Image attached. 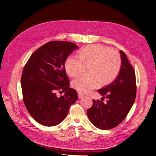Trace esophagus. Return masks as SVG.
<instances>
[{
    "mask_svg": "<svg viewBox=\"0 0 156 156\" xmlns=\"http://www.w3.org/2000/svg\"><path fill=\"white\" fill-rule=\"evenodd\" d=\"M78 98H79V99H81L82 98L84 97V95L80 93H78Z\"/></svg>",
    "mask_w": 156,
    "mask_h": 156,
    "instance_id": "obj_1",
    "label": "esophagus"
}]
</instances>
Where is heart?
Masks as SVG:
<instances>
[{"label":"heart","mask_w":156,"mask_h":156,"mask_svg":"<svg viewBox=\"0 0 156 156\" xmlns=\"http://www.w3.org/2000/svg\"><path fill=\"white\" fill-rule=\"evenodd\" d=\"M78 58L69 56L65 61V69L68 75L75 78L80 75L84 66L87 75L75 80L72 87L80 93H86L96 87L107 86L113 82L121 69L120 54L114 49L93 44L79 51Z\"/></svg>","instance_id":"heart-1"}]
</instances>
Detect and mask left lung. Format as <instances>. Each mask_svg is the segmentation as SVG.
Returning a JSON list of instances; mask_svg holds the SVG:
<instances>
[{
  "instance_id": "1",
  "label": "left lung",
  "mask_w": 156,
  "mask_h": 156,
  "mask_svg": "<svg viewBox=\"0 0 156 156\" xmlns=\"http://www.w3.org/2000/svg\"><path fill=\"white\" fill-rule=\"evenodd\" d=\"M122 65L119 74L110 84L98 91L107 102L93 99L87 109L90 122L98 128L107 130L119 125L125 119L134 104L136 95L135 72L126 54L120 51Z\"/></svg>"
}]
</instances>
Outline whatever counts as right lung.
I'll list each match as a JSON object with an SVG mask.
<instances>
[{
  "label": "right lung",
  "mask_w": 156,
  "mask_h": 156,
  "mask_svg": "<svg viewBox=\"0 0 156 156\" xmlns=\"http://www.w3.org/2000/svg\"><path fill=\"white\" fill-rule=\"evenodd\" d=\"M78 49L70 42L51 41L34 51L24 66L21 78L23 102L31 117L42 125L60 123L78 99L76 91L69 87L64 65ZM58 91L65 94L57 97Z\"/></svg>",
  "instance_id": "add662e5"
}]
</instances>
